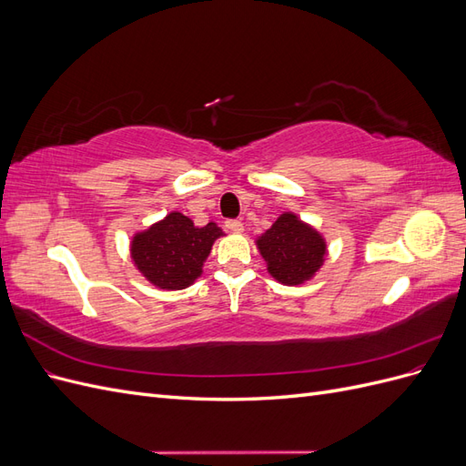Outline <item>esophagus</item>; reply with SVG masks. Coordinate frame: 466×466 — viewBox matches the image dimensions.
I'll return each mask as SVG.
<instances>
[{
	"mask_svg": "<svg viewBox=\"0 0 466 466\" xmlns=\"http://www.w3.org/2000/svg\"><path fill=\"white\" fill-rule=\"evenodd\" d=\"M225 228H228L233 233H241L243 231V223L238 221V219H228V221H225Z\"/></svg>",
	"mask_w": 466,
	"mask_h": 466,
	"instance_id": "obj_1",
	"label": "esophagus"
}]
</instances>
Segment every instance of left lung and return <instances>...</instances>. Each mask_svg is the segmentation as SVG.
<instances>
[{"instance_id": "left-lung-1", "label": "left lung", "mask_w": 466, "mask_h": 466, "mask_svg": "<svg viewBox=\"0 0 466 466\" xmlns=\"http://www.w3.org/2000/svg\"><path fill=\"white\" fill-rule=\"evenodd\" d=\"M258 248L268 262V270L286 286L301 284L311 278L327 252L320 235L293 214L279 216L258 238Z\"/></svg>"}]
</instances>
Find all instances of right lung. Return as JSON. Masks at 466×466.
Masks as SVG:
<instances>
[{"instance_id":"right-lung-1","label":"right lung","mask_w":466,"mask_h":466,"mask_svg":"<svg viewBox=\"0 0 466 466\" xmlns=\"http://www.w3.org/2000/svg\"><path fill=\"white\" fill-rule=\"evenodd\" d=\"M223 231L216 223L196 228L192 219L173 211L132 241V258L151 284L161 289L188 288L200 276L211 245Z\"/></svg>"}]
</instances>
